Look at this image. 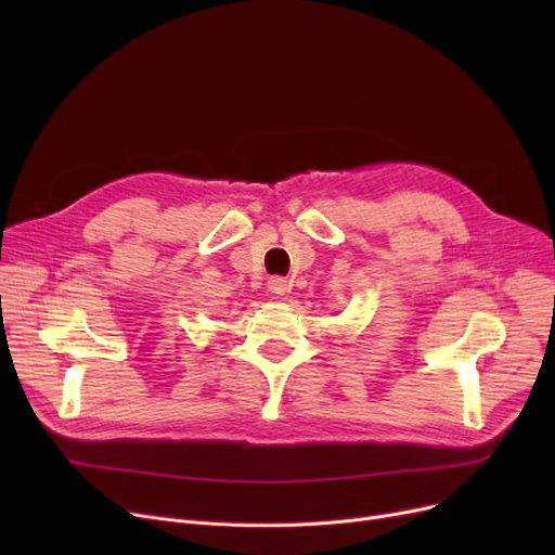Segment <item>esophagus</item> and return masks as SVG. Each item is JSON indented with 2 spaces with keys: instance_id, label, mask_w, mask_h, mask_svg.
Returning a JSON list of instances; mask_svg holds the SVG:
<instances>
[{
  "instance_id": "esophagus-1",
  "label": "esophagus",
  "mask_w": 555,
  "mask_h": 555,
  "mask_svg": "<svg viewBox=\"0 0 555 555\" xmlns=\"http://www.w3.org/2000/svg\"><path fill=\"white\" fill-rule=\"evenodd\" d=\"M289 287H292V284L287 282V280H284V278H271V280H268V289H271L275 296H284V294H289Z\"/></svg>"
}]
</instances>
